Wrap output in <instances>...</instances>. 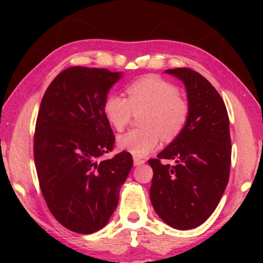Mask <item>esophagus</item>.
<instances>
[{
    "label": "esophagus",
    "instance_id": "1",
    "mask_svg": "<svg viewBox=\"0 0 263 263\" xmlns=\"http://www.w3.org/2000/svg\"><path fill=\"white\" fill-rule=\"evenodd\" d=\"M145 159H141V158H134V165L135 166H140V165H142V164H145Z\"/></svg>",
    "mask_w": 263,
    "mask_h": 263
}]
</instances>
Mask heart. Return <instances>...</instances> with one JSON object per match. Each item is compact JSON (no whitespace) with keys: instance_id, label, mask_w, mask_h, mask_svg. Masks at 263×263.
<instances>
[{"instance_id":"heart-1","label":"heart","mask_w":263,"mask_h":263,"mask_svg":"<svg viewBox=\"0 0 263 263\" xmlns=\"http://www.w3.org/2000/svg\"><path fill=\"white\" fill-rule=\"evenodd\" d=\"M128 99L110 93L104 100L103 111L107 122L122 130L130 121L133 111H145L140 117L143 128L133 129L117 138V147L136 158H143L164 140L175 139L188 120V104L178 88L158 77H145L127 86Z\"/></svg>"}]
</instances>
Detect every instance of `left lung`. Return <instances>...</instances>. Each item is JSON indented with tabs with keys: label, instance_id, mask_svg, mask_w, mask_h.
<instances>
[{
	"label": "left lung",
	"instance_id": "1",
	"mask_svg": "<svg viewBox=\"0 0 263 263\" xmlns=\"http://www.w3.org/2000/svg\"><path fill=\"white\" fill-rule=\"evenodd\" d=\"M165 73L184 84L188 120L176 139L149 159L151 202L159 218L176 230L203 224L217 208L229 182L231 138L224 100L210 81L189 68ZM163 159L175 160L174 167Z\"/></svg>",
	"mask_w": 263,
	"mask_h": 263
}]
</instances>
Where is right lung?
I'll return each instance as SVG.
<instances>
[{
    "label": "right lung",
    "mask_w": 263,
    "mask_h": 263,
    "mask_svg": "<svg viewBox=\"0 0 263 263\" xmlns=\"http://www.w3.org/2000/svg\"><path fill=\"white\" fill-rule=\"evenodd\" d=\"M122 71L70 67L44 93L34 133V164L50 212L73 232L103 229L114 214L132 154L103 160L115 136L103 111Z\"/></svg>",
    "instance_id": "add662e5"
}]
</instances>
